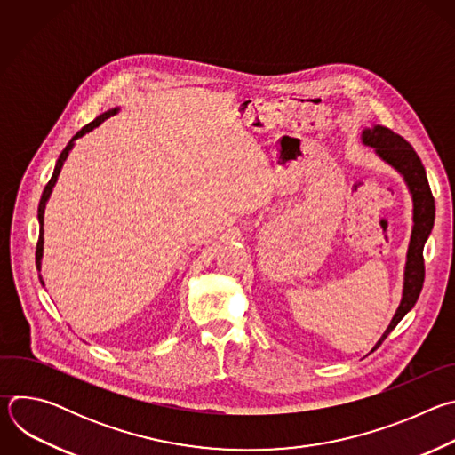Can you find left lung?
<instances>
[{
    "instance_id": "obj_1",
    "label": "left lung",
    "mask_w": 455,
    "mask_h": 455,
    "mask_svg": "<svg viewBox=\"0 0 455 455\" xmlns=\"http://www.w3.org/2000/svg\"><path fill=\"white\" fill-rule=\"evenodd\" d=\"M362 144L369 146L374 149V155L385 162L387 165H391L400 176L403 178L409 194L412 198V232H411V241L407 248V261H405V270H403V290H402V300L400 306L388 323L372 351L388 337L396 326L398 322L414 307L421 288L425 281V265H423V248L425 243L432 232L434 227V216H435V207H434V198L428 187L427 172L425 167L412 149V146L402 139L400 135L393 133L391 129L372 124L365 127L362 132Z\"/></svg>"
}]
</instances>
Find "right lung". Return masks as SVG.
Here are the masks:
<instances>
[{
  "label": "right lung",
  "instance_id": "1",
  "mask_svg": "<svg viewBox=\"0 0 455 455\" xmlns=\"http://www.w3.org/2000/svg\"><path fill=\"white\" fill-rule=\"evenodd\" d=\"M120 111V106H115V108H111V109H108V111H104L102 115H99L95 120H92L90 124H86L81 132H77L76 133V137H72V140L68 142V146L62 149V153L59 155V158H57V162H55V169H53V174H52V178H50V181L46 183V187H44V190H43V196H41V202H39V209H37V220H39V241H37V246H36V265H37V270L41 272V259H43V244H44V228H43V225H44V209H46V204H48V200H50V196H52V190H53V187H55V183H57V178H59V174H60V169H62V165H64V162H67V158H68V155H70V151L74 149V146H76V140H79V139H83L86 133H90V132H93L95 127H99L106 118H109V116H113L115 113H118ZM39 279H41V284L44 286V283H43V277L39 275Z\"/></svg>",
  "mask_w": 455,
  "mask_h": 455
}]
</instances>
